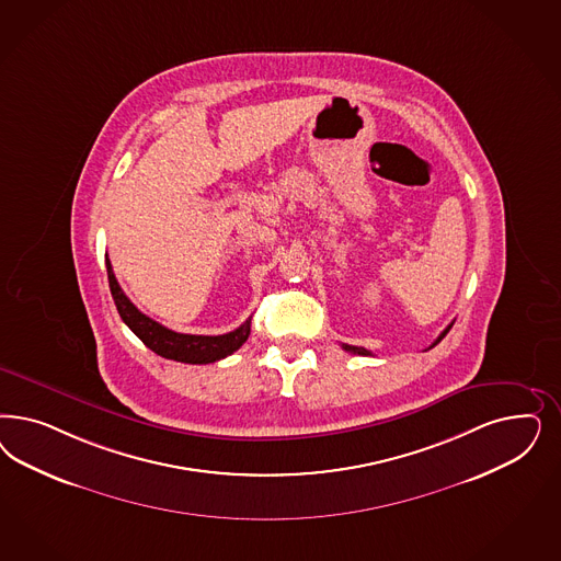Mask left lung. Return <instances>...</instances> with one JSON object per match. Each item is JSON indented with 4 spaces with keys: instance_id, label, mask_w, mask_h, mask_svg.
Listing matches in <instances>:
<instances>
[{
    "instance_id": "obj_1",
    "label": "left lung",
    "mask_w": 561,
    "mask_h": 561,
    "mask_svg": "<svg viewBox=\"0 0 561 561\" xmlns=\"http://www.w3.org/2000/svg\"><path fill=\"white\" fill-rule=\"evenodd\" d=\"M450 328H453V324L448 325V328H446V330H444V332H442V334H439V336H437V339H435V343L432 344V346H435V344L439 343V341H442V339H444V336H446V334H448V332H450ZM432 346H430V348H432ZM343 348H344V351H346V353H353V355H371V351H367V348H363V346H353V344H343Z\"/></svg>"
}]
</instances>
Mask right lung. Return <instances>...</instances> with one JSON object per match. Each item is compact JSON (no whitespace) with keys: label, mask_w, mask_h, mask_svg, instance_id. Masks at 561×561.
I'll list each match as a JSON object with an SVG mask.
<instances>
[{"label":"right lung","mask_w":561,"mask_h":561,"mask_svg":"<svg viewBox=\"0 0 561 561\" xmlns=\"http://www.w3.org/2000/svg\"><path fill=\"white\" fill-rule=\"evenodd\" d=\"M107 264L108 289L113 295L115 308L119 311L122 320L126 322L127 328L142 341V343L154 351L157 355H161L164 359H173V362L192 363V365H202V363H215L218 359L229 357L231 353H236L241 344L248 341L250 336V320H245L233 332L227 334H218V336H198V334H181L173 332L163 324L154 322L152 318L145 316L140 309L136 308L126 297V293L119 287L111 262L105 257Z\"/></svg>","instance_id":"obj_1"}]
</instances>
